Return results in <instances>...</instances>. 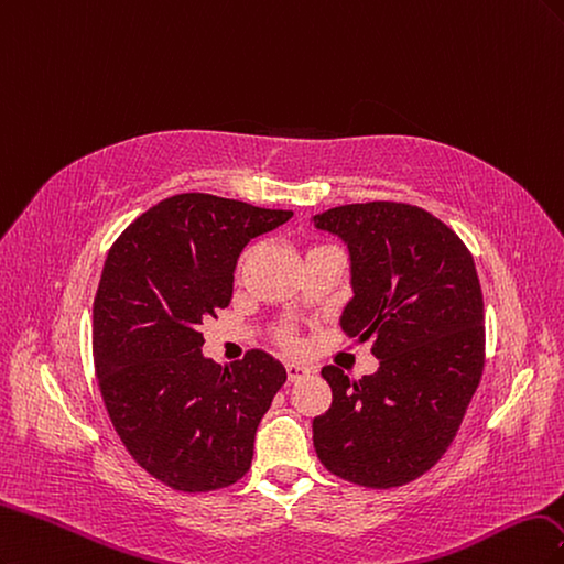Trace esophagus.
Listing matches in <instances>:
<instances>
[{"instance_id":"obj_1","label":"esophagus","mask_w":564,"mask_h":564,"mask_svg":"<svg viewBox=\"0 0 564 564\" xmlns=\"http://www.w3.org/2000/svg\"><path fill=\"white\" fill-rule=\"evenodd\" d=\"M285 372H288V381H297L304 375H308V368L302 366V362H285Z\"/></svg>"}]
</instances>
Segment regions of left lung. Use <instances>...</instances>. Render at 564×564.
<instances>
[{"label": "left lung", "instance_id": "1", "mask_svg": "<svg viewBox=\"0 0 564 564\" xmlns=\"http://www.w3.org/2000/svg\"><path fill=\"white\" fill-rule=\"evenodd\" d=\"M349 250L354 297L339 316L358 341L375 337L379 368L351 381L321 375L330 410L314 447L330 474L375 489L424 476L457 435L485 366V314L468 248L431 213L393 202L314 215Z\"/></svg>", "mask_w": 564, "mask_h": 564}]
</instances>
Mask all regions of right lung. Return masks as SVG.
Segmentation results:
<instances>
[{
  "label": "right lung",
  "mask_w": 564,
  "mask_h": 564,
  "mask_svg": "<svg viewBox=\"0 0 564 564\" xmlns=\"http://www.w3.org/2000/svg\"><path fill=\"white\" fill-rule=\"evenodd\" d=\"M290 217L177 194L142 213L107 252L94 302L100 393L131 457L173 489L210 492L250 468L285 368L260 349L215 366L198 325L229 304L248 241Z\"/></svg>",
  "instance_id": "obj_1"
}]
</instances>
